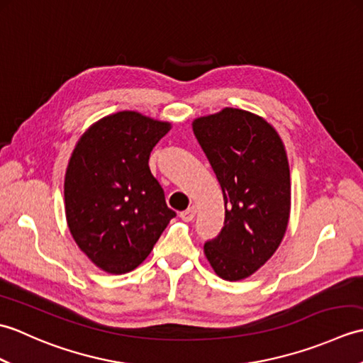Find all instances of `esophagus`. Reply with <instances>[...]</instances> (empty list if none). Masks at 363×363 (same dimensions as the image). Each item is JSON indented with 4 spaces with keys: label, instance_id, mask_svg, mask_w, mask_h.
Here are the masks:
<instances>
[{
    "label": "esophagus",
    "instance_id": "esophagus-1",
    "mask_svg": "<svg viewBox=\"0 0 363 363\" xmlns=\"http://www.w3.org/2000/svg\"><path fill=\"white\" fill-rule=\"evenodd\" d=\"M195 215H196V207H189L187 211H184V212H181L179 213V217L184 220V221H191L195 218Z\"/></svg>",
    "mask_w": 363,
    "mask_h": 363
}]
</instances>
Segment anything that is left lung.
<instances>
[{
    "label": "left lung",
    "mask_w": 363,
    "mask_h": 363,
    "mask_svg": "<svg viewBox=\"0 0 363 363\" xmlns=\"http://www.w3.org/2000/svg\"><path fill=\"white\" fill-rule=\"evenodd\" d=\"M191 128L226 207L225 226L204 245V254L221 279H245L273 256L287 230L291 184L285 146L265 118L234 107L195 118Z\"/></svg>",
    "instance_id": "1"
}]
</instances>
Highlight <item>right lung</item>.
I'll return each instance as SVG.
<instances>
[{"label":"right lung","instance_id":"add662e5","mask_svg":"<svg viewBox=\"0 0 363 363\" xmlns=\"http://www.w3.org/2000/svg\"><path fill=\"white\" fill-rule=\"evenodd\" d=\"M172 123L123 111L94 123L68 160L64 198L79 250L111 274L133 272L150 256L176 212L148 165Z\"/></svg>","mask_w":363,"mask_h":363}]
</instances>
